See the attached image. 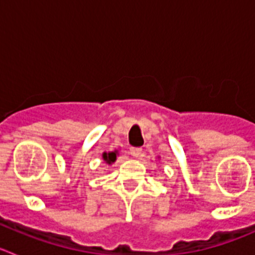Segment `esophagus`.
<instances>
[{
    "mask_svg": "<svg viewBox=\"0 0 255 255\" xmlns=\"http://www.w3.org/2000/svg\"><path fill=\"white\" fill-rule=\"evenodd\" d=\"M130 154H131L132 157H135V158H138V157H140L141 155V148L140 147H131L130 148Z\"/></svg>",
    "mask_w": 255,
    "mask_h": 255,
    "instance_id": "obj_1",
    "label": "esophagus"
}]
</instances>
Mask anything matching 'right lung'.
Here are the masks:
<instances>
[{
    "label": "right lung",
    "mask_w": 255,
    "mask_h": 255,
    "mask_svg": "<svg viewBox=\"0 0 255 255\" xmlns=\"http://www.w3.org/2000/svg\"><path fill=\"white\" fill-rule=\"evenodd\" d=\"M117 154H119V152H117V150H112V152H108V153L105 152L102 154V157H103V159L106 161V163L112 164L115 161H116Z\"/></svg>",
    "instance_id": "obj_1"
}]
</instances>
